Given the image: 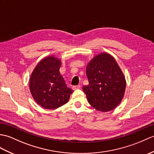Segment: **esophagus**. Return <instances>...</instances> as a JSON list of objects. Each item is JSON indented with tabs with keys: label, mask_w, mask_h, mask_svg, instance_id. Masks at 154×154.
Here are the masks:
<instances>
[{
	"label": "esophagus",
	"mask_w": 154,
	"mask_h": 154,
	"mask_svg": "<svg viewBox=\"0 0 154 154\" xmlns=\"http://www.w3.org/2000/svg\"><path fill=\"white\" fill-rule=\"evenodd\" d=\"M80 87H81V86H80V85H75V86H73L72 89H73V90H76V89H79V88H80Z\"/></svg>",
	"instance_id": "34e87169"
}]
</instances>
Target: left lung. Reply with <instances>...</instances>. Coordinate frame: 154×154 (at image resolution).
Segmentation results:
<instances>
[{
    "label": "left lung",
    "instance_id": "obj_1",
    "mask_svg": "<svg viewBox=\"0 0 154 154\" xmlns=\"http://www.w3.org/2000/svg\"><path fill=\"white\" fill-rule=\"evenodd\" d=\"M86 73L89 83L83 90L91 106L102 112L115 109L124 97L126 80L113 56L107 52L96 54L87 64Z\"/></svg>",
    "mask_w": 154,
    "mask_h": 154
}]
</instances>
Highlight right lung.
Instances as JSON below:
<instances>
[{"label": "right lung", "instance_id": "add662e5", "mask_svg": "<svg viewBox=\"0 0 154 154\" xmlns=\"http://www.w3.org/2000/svg\"><path fill=\"white\" fill-rule=\"evenodd\" d=\"M62 60L48 56L35 66L29 79V89L35 101L48 109L58 108L69 101L73 90L67 87L60 73Z\"/></svg>", "mask_w": 154, "mask_h": 154}]
</instances>
